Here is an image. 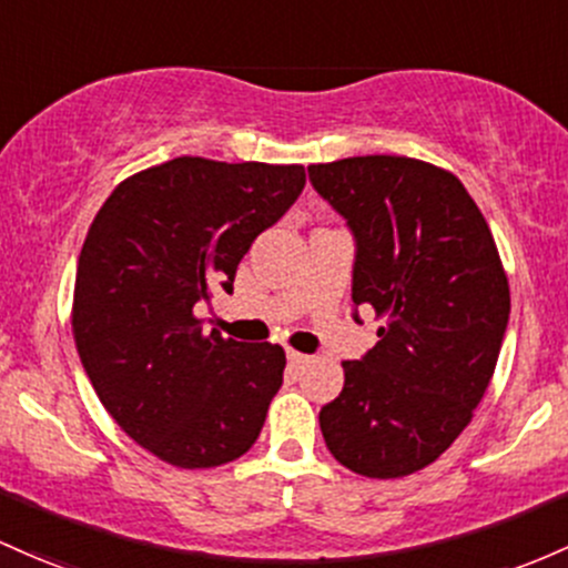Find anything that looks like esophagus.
I'll list each match as a JSON object with an SVG mask.
<instances>
[{
  "mask_svg": "<svg viewBox=\"0 0 568 568\" xmlns=\"http://www.w3.org/2000/svg\"><path fill=\"white\" fill-rule=\"evenodd\" d=\"M307 355H304V353H296V351H288V364L291 366H294V369H298V366H304V364H307Z\"/></svg>",
  "mask_w": 568,
  "mask_h": 568,
  "instance_id": "esophagus-1",
  "label": "esophagus"
}]
</instances>
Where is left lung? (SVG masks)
Segmentation results:
<instances>
[{
  "label": "left lung",
  "instance_id": "left-lung-1",
  "mask_svg": "<svg viewBox=\"0 0 568 568\" xmlns=\"http://www.w3.org/2000/svg\"><path fill=\"white\" fill-rule=\"evenodd\" d=\"M355 240L353 304L385 326L321 409L326 447L355 475L434 464L469 426L494 377L509 285L494 234L453 172L407 155L307 166ZM358 321V310H355Z\"/></svg>",
  "mask_w": 568,
  "mask_h": 568
}]
</instances>
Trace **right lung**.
Here are the masks:
<instances>
[{"instance_id": "add662e5", "label": "right lung", "mask_w": 568, "mask_h": 568, "mask_svg": "<svg viewBox=\"0 0 568 568\" xmlns=\"http://www.w3.org/2000/svg\"><path fill=\"white\" fill-rule=\"evenodd\" d=\"M304 189L298 164L180 155L110 193L78 258L72 332L99 402L136 445L180 469L245 456L283 385L270 342L204 332L193 307Z\"/></svg>"}]
</instances>
